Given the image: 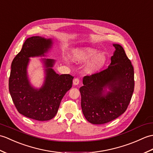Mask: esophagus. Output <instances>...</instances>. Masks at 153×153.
<instances>
[{"instance_id": "obj_1", "label": "esophagus", "mask_w": 153, "mask_h": 153, "mask_svg": "<svg viewBox=\"0 0 153 153\" xmlns=\"http://www.w3.org/2000/svg\"><path fill=\"white\" fill-rule=\"evenodd\" d=\"M80 83V80L78 78H76L73 80V84L74 85H78Z\"/></svg>"}]
</instances>
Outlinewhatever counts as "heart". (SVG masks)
I'll return each mask as SVG.
<instances>
[{
  "label": "heart",
  "instance_id": "1",
  "mask_svg": "<svg viewBox=\"0 0 153 153\" xmlns=\"http://www.w3.org/2000/svg\"><path fill=\"white\" fill-rule=\"evenodd\" d=\"M74 58L80 62H90L86 67L87 72L89 73H95L100 71L107 62V56L105 53H100L99 50L91 48L78 51L74 55Z\"/></svg>",
  "mask_w": 153,
  "mask_h": 153
}]
</instances>
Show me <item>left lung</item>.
I'll return each mask as SVG.
<instances>
[{"mask_svg":"<svg viewBox=\"0 0 153 153\" xmlns=\"http://www.w3.org/2000/svg\"><path fill=\"white\" fill-rule=\"evenodd\" d=\"M111 57L110 65L100 72L84 77L80 88L81 107L86 120L103 124L120 117L126 111L134 90L133 65L119 45ZM111 91L105 94L103 89Z\"/></svg>","mask_w":153,"mask_h":153,"instance_id":"obj_1","label":"left lung"}]
</instances>
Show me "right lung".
Here are the masks:
<instances>
[{"mask_svg":"<svg viewBox=\"0 0 153 153\" xmlns=\"http://www.w3.org/2000/svg\"><path fill=\"white\" fill-rule=\"evenodd\" d=\"M52 45V40L40 36L27 39L11 65L9 91L15 107L23 116L39 121L49 120L56 116L62 98L72 87L74 78L69 74H57L52 68L54 60L45 59V84L39 90L30 86L27 76L29 58L45 56Z\"/></svg>","mask_w":153,"mask_h":153,"instance_id":"1","label":"right lung"}]
</instances>
